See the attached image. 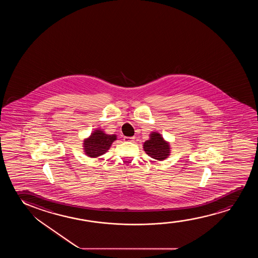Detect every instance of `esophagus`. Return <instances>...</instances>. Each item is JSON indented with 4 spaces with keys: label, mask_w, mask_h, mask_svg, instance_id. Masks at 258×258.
Instances as JSON below:
<instances>
[{
    "label": "esophagus",
    "mask_w": 258,
    "mask_h": 258,
    "mask_svg": "<svg viewBox=\"0 0 258 258\" xmlns=\"http://www.w3.org/2000/svg\"><path fill=\"white\" fill-rule=\"evenodd\" d=\"M135 137H125L124 138V141L125 142H132L134 141Z\"/></svg>",
    "instance_id": "34e87169"
}]
</instances>
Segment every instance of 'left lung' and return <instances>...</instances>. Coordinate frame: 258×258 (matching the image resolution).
Segmentation results:
<instances>
[{"mask_svg":"<svg viewBox=\"0 0 258 258\" xmlns=\"http://www.w3.org/2000/svg\"><path fill=\"white\" fill-rule=\"evenodd\" d=\"M144 150L146 154L157 160H164L170 155L169 144L157 132L150 135V139L144 144Z\"/></svg>","mask_w":258,"mask_h":258,"instance_id":"left-lung-1","label":"left lung"}]
</instances>
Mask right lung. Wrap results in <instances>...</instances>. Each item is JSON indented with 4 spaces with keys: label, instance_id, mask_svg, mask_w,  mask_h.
<instances>
[{
    "label": "right lung",
    "instance_id": "right-lung-1",
    "mask_svg": "<svg viewBox=\"0 0 258 258\" xmlns=\"http://www.w3.org/2000/svg\"><path fill=\"white\" fill-rule=\"evenodd\" d=\"M114 140H116L115 135H107L101 130H97L84 141L85 154L91 158L103 155L109 150Z\"/></svg>",
    "mask_w": 258,
    "mask_h": 258
}]
</instances>
